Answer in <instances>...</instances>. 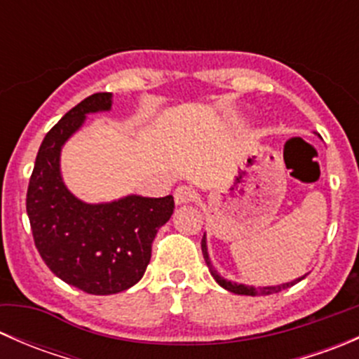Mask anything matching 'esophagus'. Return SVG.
Here are the masks:
<instances>
[{
  "label": "esophagus",
  "mask_w": 359,
  "mask_h": 359,
  "mask_svg": "<svg viewBox=\"0 0 359 359\" xmlns=\"http://www.w3.org/2000/svg\"><path fill=\"white\" fill-rule=\"evenodd\" d=\"M173 198H175L177 205H186V203H191L194 200V191L187 186H179L173 193Z\"/></svg>",
  "instance_id": "34e87169"
}]
</instances>
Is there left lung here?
Wrapping results in <instances>:
<instances>
[{"mask_svg":"<svg viewBox=\"0 0 359 359\" xmlns=\"http://www.w3.org/2000/svg\"><path fill=\"white\" fill-rule=\"evenodd\" d=\"M318 137H320V135H318ZM201 252H203V257H205L206 266H208V269H210V274H212V276H213V280H215L217 283L220 285V287L226 288L227 292H233V293H236V295H252V297H255V295H269V293H278V292L285 290V288L293 287V285L299 283L300 280H304V278H306V274H304V276L297 278V280L290 281V283L276 285V287H260V288H255V287H252V285H243V283H236V281L226 280V278H222L219 273H217L215 267L212 266V260H210V255H208V247H206V234H203Z\"/></svg>","mask_w":359,"mask_h":359,"instance_id":"left-lung-1","label":"left lung"}]
</instances>
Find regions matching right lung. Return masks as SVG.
<instances>
[{
  "mask_svg": "<svg viewBox=\"0 0 359 359\" xmlns=\"http://www.w3.org/2000/svg\"><path fill=\"white\" fill-rule=\"evenodd\" d=\"M111 107L112 93H93L62 116L39 146L25 200L41 259L57 278L92 295L119 293L139 283L154 236L175 208L172 194L85 203L67 189L60 172L64 144L86 114Z\"/></svg>",
  "mask_w": 359,
  "mask_h": 359,
  "instance_id": "add662e5",
  "label": "right lung"
}]
</instances>
